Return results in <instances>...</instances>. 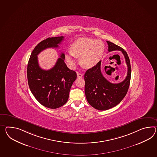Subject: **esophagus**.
<instances>
[{"mask_svg":"<svg viewBox=\"0 0 157 157\" xmlns=\"http://www.w3.org/2000/svg\"><path fill=\"white\" fill-rule=\"evenodd\" d=\"M82 77H83V74H81V73H78L77 74V77L78 78H82Z\"/></svg>","mask_w":157,"mask_h":157,"instance_id":"34e87169","label":"esophagus"}]
</instances>
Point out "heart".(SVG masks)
I'll return each instance as SVG.
<instances>
[{"instance_id": "obj_1", "label": "heart", "mask_w": 157, "mask_h": 157, "mask_svg": "<svg viewBox=\"0 0 157 157\" xmlns=\"http://www.w3.org/2000/svg\"><path fill=\"white\" fill-rule=\"evenodd\" d=\"M104 52L103 43L98 40L80 38L75 41L70 48V52L66 54V59L73 66L75 59L80 58V65L85 69L95 66L101 60Z\"/></svg>"}]
</instances>
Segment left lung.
Returning <instances> with one entry per match:
<instances>
[{
  "label": "left lung",
  "mask_w": 157,
  "mask_h": 157,
  "mask_svg": "<svg viewBox=\"0 0 157 157\" xmlns=\"http://www.w3.org/2000/svg\"><path fill=\"white\" fill-rule=\"evenodd\" d=\"M108 52L119 50L122 52L128 66L127 76L119 83H112L104 77L101 72V61L86 71L84 74L85 94L87 100L92 107L100 111L111 109L119 104L129 89L131 77L129 58L122 48L113 42L107 41Z\"/></svg>",
  "instance_id": "left-lung-1"
}]
</instances>
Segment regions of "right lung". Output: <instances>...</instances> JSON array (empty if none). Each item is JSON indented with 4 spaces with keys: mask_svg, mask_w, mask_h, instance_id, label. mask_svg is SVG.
I'll return each mask as SVG.
<instances>
[{
    "mask_svg": "<svg viewBox=\"0 0 157 157\" xmlns=\"http://www.w3.org/2000/svg\"><path fill=\"white\" fill-rule=\"evenodd\" d=\"M64 37H49L40 42L32 51L27 66L28 82L31 92L38 102L45 107L56 109L66 103L77 73L70 70L61 54L53 67L48 70L38 65L37 55L47 48H58Z\"/></svg>",
    "mask_w": 157,
    "mask_h": 157,
    "instance_id": "1",
    "label": "right lung"
}]
</instances>
